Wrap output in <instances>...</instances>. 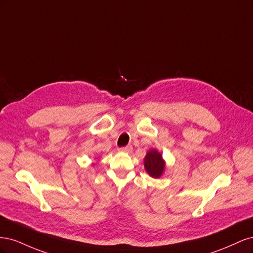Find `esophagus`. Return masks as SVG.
Returning <instances> with one entry per match:
<instances>
[{"mask_svg":"<svg viewBox=\"0 0 253 253\" xmlns=\"http://www.w3.org/2000/svg\"><path fill=\"white\" fill-rule=\"evenodd\" d=\"M132 145H126V147H124V148H120L119 151L120 152H125V153H129L132 152Z\"/></svg>","mask_w":253,"mask_h":253,"instance_id":"34e87169","label":"esophagus"}]
</instances>
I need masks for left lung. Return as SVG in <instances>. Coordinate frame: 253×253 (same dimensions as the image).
<instances>
[{
	"instance_id": "obj_1",
	"label": "left lung",
	"mask_w": 253,
	"mask_h": 253,
	"mask_svg": "<svg viewBox=\"0 0 253 253\" xmlns=\"http://www.w3.org/2000/svg\"><path fill=\"white\" fill-rule=\"evenodd\" d=\"M143 165L145 171L153 178L162 177L166 169V162L163 158V154L156 149L148 151L143 159Z\"/></svg>"
}]
</instances>
